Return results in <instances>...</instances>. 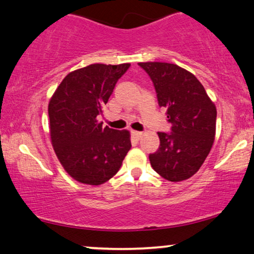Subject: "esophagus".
Returning a JSON list of instances; mask_svg holds the SVG:
<instances>
[{"instance_id":"34e87169","label":"esophagus","mask_w":254,"mask_h":254,"mask_svg":"<svg viewBox=\"0 0 254 254\" xmlns=\"http://www.w3.org/2000/svg\"><path fill=\"white\" fill-rule=\"evenodd\" d=\"M131 133H132V136L134 138H137V139H139V138L141 137V134H143V132H140V131H134V130L131 131Z\"/></svg>"}]
</instances>
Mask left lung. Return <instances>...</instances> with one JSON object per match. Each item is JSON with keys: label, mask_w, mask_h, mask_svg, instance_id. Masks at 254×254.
<instances>
[{"label": "left lung", "mask_w": 254, "mask_h": 254, "mask_svg": "<svg viewBox=\"0 0 254 254\" xmlns=\"http://www.w3.org/2000/svg\"><path fill=\"white\" fill-rule=\"evenodd\" d=\"M154 84L158 103L167 109L172 132H158L160 146L148 155L151 166L172 182L187 180L200 170L216 134L217 111L204 87L180 66L138 64Z\"/></svg>", "instance_id": "1"}]
</instances>
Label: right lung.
<instances>
[{"instance_id": "1", "label": "right lung", "mask_w": 254, "mask_h": 254, "mask_svg": "<svg viewBox=\"0 0 254 254\" xmlns=\"http://www.w3.org/2000/svg\"><path fill=\"white\" fill-rule=\"evenodd\" d=\"M130 64H93L67 74L49 103L51 143L64 170L81 184L110 180L131 148L130 132L103 127L97 116Z\"/></svg>"}]
</instances>
